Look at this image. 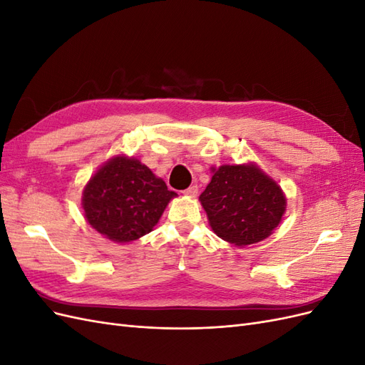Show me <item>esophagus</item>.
<instances>
[{"mask_svg": "<svg viewBox=\"0 0 365 365\" xmlns=\"http://www.w3.org/2000/svg\"><path fill=\"white\" fill-rule=\"evenodd\" d=\"M197 190H200V187H197L196 184H193V185L189 187V189H185L182 193L187 195V196H196V195H197Z\"/></svg>", "mask_w": 365, "mask_h": 365, "instance_id": "obj_1", "label": "esophagus"}]
</instances>
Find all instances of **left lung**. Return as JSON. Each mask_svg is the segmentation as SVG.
Masks as SVG:
<instances>
[{
  "label": "left lung",
  "instance_id": "8db88e82",
  "mask_svg": "<svg viewBox=\"0 0 365 365\" xmlns=\"http://www.w3.org/2000/svg\"><path fill=\"white\" fill-rule=\"evenodd\" d=\"M200 201L215 233L237 247L267 239L286 210L280 187L254 164L220 165Z\"/></svg>",
  "mask_w": 365,
  "mask_h": 365
}]
</instances>
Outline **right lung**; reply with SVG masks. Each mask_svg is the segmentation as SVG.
<instances>
[{"label":"right lung","instance_id":"right-lung-1","mask_svg":"<svg viewBox=\"0 0 365 365\" xmlns=\"http://www.w3.org/2000/svg\"><path fill=\"white\" fill-rule=\"evenodd\" d=\"M176 193L135 158L115 157L86 184L85 217L114 242H130L150 233Z\"/></svg>","mask_w":365,"mask_h":365}]
</instances>
